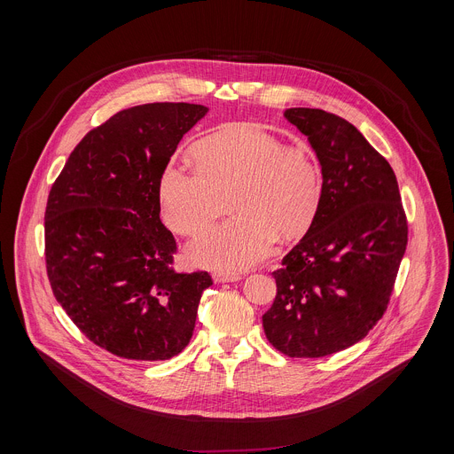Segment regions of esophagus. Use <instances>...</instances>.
<instances>
[{
    "label": "esophagus",
    "mask_w": 454,
    "mask_h": 454,
    "mask_svg": "<svg viewBox=\"0 0 454 454\" xmlns=\"http://www.w3.org/2000/svg\"><path fill=\"white\" fill-rule=\"evenodd\" d=\"M242 277L239 273H228V271H219L214 273V280L217 284H224V282H239Z\"/></svg>",
    "instance_id": "1"
}]
</instances>
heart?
Returning a JSON list of instances; mask_svg holds the SVG:
<instances>
[{
	"mask_svg": "<svg viewBox=\"0 0 454 454\" xmlns=\"http://www.w3.org/2000/svg\"><path fill=\"white\" fill-rule=\"evenodd\" d=\"M198 163H170L160 181L163 221L198 237L221 217L231 198L235 215L188 249L190 262L244 270L266 258L278 239L309 230L321 203V167L305 147H286L258 125H233L196 145Z\"/></svg>",
	"mask_w": 454,
	"mask_h": 454,
	"instance_id": "1",
	"label": "heart"
}]
</instances>
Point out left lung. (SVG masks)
I'll list each match as a JSON object with an SVG mask.
<instances>
[{
	"mask_svg": "<svg viewBox=\"0 0 454 454\" xmlns=\"http://www.w3.org/2000/svg\"><path fill=\"white\" fill-rule=\"evenodd\" d=\"M323 176L317 214L273 271L262 316L270 343L289 357H323L361 341L382 317L408 244L394 168L341 116L291 107Z\"/></svg>",
	"mask_w": 454,
	"mask_h": 454,
	"instance_id": "1",
	"label": "left lung"
}]
</instances>
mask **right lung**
Instances as JSON below:
<instances>
[{"mask_svg": "<svg viewBox=\"0 0 454 454\" xmlns=\"http://www.w3.org/2000/svg\"><path fill=\"white\" fill-rule=\"evenodd\" d=\"M208 107L156 102L95 127L51 184L46 273L82 334L137 361L177 356L196 327L207 271L176 273L174 235L160 219V181L177 144Z\"/></svg>", "mask_w": 454, "mask_h": 454, "instance_id": "add662e5", "label": "right lung"}]
</instances>
